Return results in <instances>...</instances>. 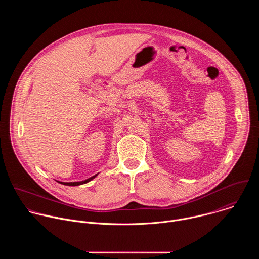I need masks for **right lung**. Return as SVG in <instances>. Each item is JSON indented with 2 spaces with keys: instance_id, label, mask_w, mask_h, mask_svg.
<instances>
[{
  "instance_id": "1",
  "label": "right lung",
  "mask_w": 259,
  "mask_h": 259,
  "mask_svg": "<svg viewBox=\"0 0 259 259\" xmlns=\"http://www.w3.org/2000/svg\"><path fill=\"white\" fill-rule=\"evenodd\" d=\"M97 175H98V173H97V174H95L94 176H92V177H90V178H88V179L82 180V181H75V182H62V181H58V182H59V183H61V184H64V186L76 187V186H81V184H84V183H87V182L91 181V180H92L93 178H95Z\"/></svg>"
}]
</instances>
